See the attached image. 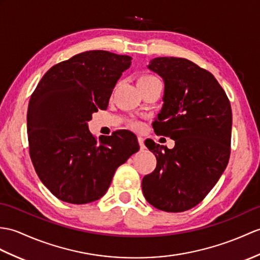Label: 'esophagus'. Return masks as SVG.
Here are the masks:
<instances>
[{
    "mask_svg": "<svg viewBox=\"0 0 260 260\" xmlns=\"http://www.w3.org/2000/svg\"><path fill=\"white\" fill-rule=\"evenodd\" d=\"M138 143H140L141 149H144V148H145V144H144V138H143V136H138Z\"/></svg>",
    "mask_w": 260,
    "mask_h": 260,
    "instance_id": "34e87169",
    "label": "esophagus"
}]
</instances>
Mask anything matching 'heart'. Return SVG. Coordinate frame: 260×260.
<instances>
[{
	"mask_svg": "<svg viewBox=\"0 0 260 260\" xmlns=\"http://www.w3.org/2000/svg\"><path fill=\"white\" fill-rule=\"evenodd\" d=\"M158 80L157 77H155L154 75H150V74H145V75H142L140 78H138V85H141V84H145V83H149V82H153V81H156ZM132 127L134 128H141V124L138 122H132L131 123Z\"/></svg>",
	"mask_w": 260,
	"mask_h": 260,
	"instance_id": "heart-1",
	"label": "heart"
}]
</instances>
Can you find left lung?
<instances>
[{
  "label": "left lung",
  "instance_id": "obj_1",
  "mask_svg": "<svg viewBox=\"0 0 260 260\" xmlns=\"http://www.w3.org/2000/svg\"><path fill=\"white\" fill-rule=\"evenodd\" d=\"M148 69L165 82L164 105L153 122L173 149L145 142L156 156L144 176L143 194L155 208L180 213L201 203L218 182L231 156V102L214 75L182 57H156Z\"/></svg>",
  "mask_w": 260,
  "mask_h": 260
}]
</instances>
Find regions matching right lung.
I'll use <instances>...</instances> for the list:
<instances>
[{"label":"right lung","instance_id":"add662e5","mask_svg":"<svg viewBox=\"0 0 260 260\" xmlns=\"http://www.w3.org/2000/svg\"><path fill=\"white\" fill-rule=\"evenodd\" d=\"M131 61L107 51L76 54L52 66L31 95L29 156L41 182L65 203L82 205L104 196L117 168L140 149L129 131L98 141L87 126L93 113L107 108Z\"/></svg>","mask_w":260,"mask_h":260}]
</instances>
